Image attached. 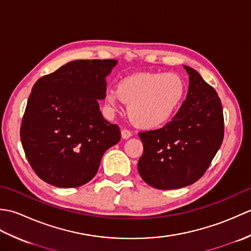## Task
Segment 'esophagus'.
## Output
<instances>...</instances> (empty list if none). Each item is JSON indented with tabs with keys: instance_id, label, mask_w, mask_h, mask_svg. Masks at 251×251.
Returning <instances> with one entry per match:
<instances>
[{
	"instance_id": "1",
	"label": "esophagus",
	"mask_w": 251,
	"mask_h": 251,
	"mask_svg": "<svg viewBox=\"0 0 251 251\" xmlns=\"http://www.w3.org/2000/svg\"><path fill=\"white\" fill-rule=\"evenodd\" d=\"M121 135L123 139H128V138L131 137V132L128 129H122Z\"/></svg>"
}]
</instances>
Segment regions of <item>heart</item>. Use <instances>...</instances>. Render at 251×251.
Here are the masks:
<instances>
[{
  "label": "heart",
  "instance_id": "obj_1",
  "mask_svg": "<svg viewBox=\"0 0 251 251\" xmlns=\"http://www.w3.org/2000/svg\"><path fill=\"white\" fill-rule=\"evenodd\" d=\"M186 84L175 72H139L122 78L117 88L105 92V105L110 111L128 103L130 121L140 128L151 129L168 122L183 101Z\"/></svg>",
  "mask_w": 251,
  "mask_h": 251
}]
</instances>
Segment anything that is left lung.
Segmentation results:
<instances>
[{
  "label": "left lung",
  "instance_id": "8db88e82",
  "mask_svg": "<svg viewBox=\"0 0 251 251\" xmlns=\"http://www.w3.org/2000/svg\"><path fill=\"white\" fill-rule=\"evenodd\" d=\"M189 74L186 98L163 128L140 132L143 154L138 172L145 182L174 190L196 182L215 157L225 135L223 110L216 90L194 69Z\"/></svg>",
  "mask_w": 251,
  "mask_h": 251
}]
</instances>
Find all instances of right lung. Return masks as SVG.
Listing matches in <instances>:
<instances>
[{
  "instance_id": "right-lung-1",
  "label": "right lung",
  "mask_w": 251,
  "mask_h": 251,
  "mask_svg": "<svg viewBox=\"0 0 251 251\" xmlns=\"http://www.w3.org/2000/svg\"><path fill=\"white\" fill-rule=\"evenodd\" d=\"M117 60H74L37 79L29 96L20 139L32 169L57 188H77L97 174L103 153L121 139L103 119L105 77Z\"/></svg>"
}]
</instances>
